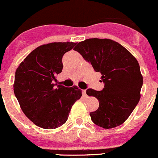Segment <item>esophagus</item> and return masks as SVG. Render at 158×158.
I'll return each instance as SVG.
<instances>
[{"label": "esophagus", "mask_w": 158, "mask_h": 158, "mask_svg": "<svg viewBox=\"0 0 158 158\" xmlns=\"http://www.w3.org/2000/svg\"><path fill=\"white\" fill-rule=\"evenodd\" d=\"M82 94H83V96H84V97H86L87 94H86V90H82Z\"/></svg>", "instance_id": "obj_1"}]
</instances>
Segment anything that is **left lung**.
Masks as SVG:
<instances>
[{
  "instance_id": "left-lung-1",
  "label": "left lung",
  "mask_w": 158,
  "mask_h": 158,
  "mask_svg": "<svg viewBox=\"0 0 158 158\" xmlns=\"http://www.w3.org/2000/svg\"><path fill=\"white\" fill-rule=\"evenodd\" d=\"M100 72L104 83L101 91L87 89L99 100V108L90 115L94 124L112 128L123 124L141 98L143 77L137 59L125 47L109 39H88L74 48Z\"/></svg>"
}]
</instances>
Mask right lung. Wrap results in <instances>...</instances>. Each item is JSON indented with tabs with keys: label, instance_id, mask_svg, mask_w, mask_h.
<instances>
[{
	"label": "right lung",
	"instance_id": "add662e5",
	"mask_svg": "<svg viewBox=\"0 0 158 158\" xmlns=\"http://www.w3.org/2000/svg\"><path fill=\"white\" fill-rule=\"evenodd\" d=\"M75 43L40 45L24 58L15 72L14 91L26 116L35 126L53 129L67 121L74 103L82 96L77 86L54 84L62 71V57Z\"/></svg>",
	"mask_w": 158,
	"mask_h": 158
}]
</instances>
